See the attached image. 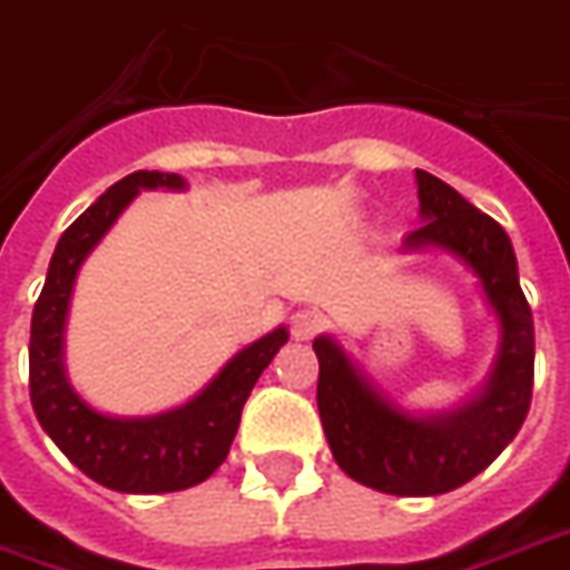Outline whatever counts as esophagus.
<instances>
[{
  "instance_id": "esophagus-1",
  "label": "esophagus",
  "mask_w": 570,
  "mask_h": 570,
  "mask_svg": "<svg viewBox=\"0 0 570 570\" xmlns=\"http://www.w3.org/2000/svg\"><path fill=\"white\" fill-rule=\"evenodd\" d=\"M322 327H325V315L318 313V309H297V313L291 315V334H294V340H313Z\"/></svg>"
}]
</instances>
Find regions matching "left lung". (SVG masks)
Segmentation results:
<instances>
[{
  "mask_svg": "<svg viewBox=\"0 0 570 570\" xmlns=\"http://www.w3.org/2000/svg\"><path fill=\"white\" fill-rule=\"evenodd\" d=\"M422 227L404 248H438L471 269L498 318V355L476 392L452 410L410 413L331 334L315 336L318 413L334 461L385 495H443L485 471L531 406L534 322L504 227L425 169H416Z\"/></svg>",
  "mask_w": 570,
  "mask_h": 570,
  "instance_id": "obj_1",
  "label": "left lung"
}]
</instances>
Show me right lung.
<instances>
[{"label": "right lung", "instance_id": "right-lung-1", "mask_svg": "<svg viewBox=\"0 0 570 570\" xmlns=\"http://www.w3.org/2000/svg\"><path fill=\"white\" fill-rule=\"evenodd\" d=\"M157 188L185 190L188 181L176 173L139 169L115 181L66 227L53 248L29 331V397L39 425L78 471L127 495L178 492L209 480L230 452L257 376L288 343L285 325L269 331L236 352L188 404L157 416H109L75 392L66 376V315L78 269L136 194Z\"/></svg>", "mask_w": 570, "mask_h": 570}]
</instances>
